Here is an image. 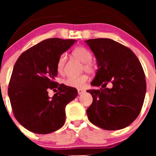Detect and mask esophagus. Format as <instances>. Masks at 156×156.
<instances>
[{
  "mask_svg": "<svg viewBox=\"0 0 156 156\" xmlns=\"http://www.w3.org/2000/svg\"><path fill=\"white\" fill-rule=\"evenodd\" d=\"M77 91H78V94H83L84 92V90H82V89H77Z\"/></svg>",
  "mask_w": 156,
  "mask_h": 156,
  "instance_id": "esophagus-1",
  "label": "esophagus"
}]
</instances>
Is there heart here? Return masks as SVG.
Masks as SVG:
<instances>
[{
    "label": "heart",
    "mask_w": 156,
    "mask_h": 156,
    "mask_svg": "<svg viewBox=\"0 0 156 156\" xmlns=\"http://www.w3.org/2000/svg\"><path fill=\"white\" fill-rule=\"evenodd\" d=\"M72 54L76 59L83 62L82 71H86L89 73H92L94 72V65L91 61L92 59V55L89 50L84 47H78L74 49ZM66 59H67V55L65 53L60 55L57 59V71L60 73L63 72ZM87 80H88V76L84 74L77 76H69L63 80V83L67 87L80 89L84 87Z\"/></svg>",
    "instance_id": "obj_1"
}]
</instances>
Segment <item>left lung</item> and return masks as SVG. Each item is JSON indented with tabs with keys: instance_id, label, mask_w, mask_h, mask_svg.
Returning a JSON list of instances; mask_svg holds the SVG:
<instances>
[{
	"instance_id": "8db88e82",
	"label": "left lung",
	"mask_w": 156,
	"mask_h": 156,
	"mask_svg": "<svg viewBox=\"0 0 156 156\" xmlns=\"http://www.w3.org/2000/svg\"><path fill=\"white\" fill-rule=\"evenodd\" d=\"M94 54L98 69L93 97L87 114L91 123L101 129H122L135 121L141 111L146 91V76L140 61L129 48L108 38L85 41ZM108 83L112 88H107Z\"/></svg>"
}]
</instances>
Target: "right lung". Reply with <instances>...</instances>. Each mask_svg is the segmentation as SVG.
<instances>
[{"mask_svg":"<svg viewBox=\"0 0 156 156\" xmlns=\"http://www.w3.org/2000/svg\"><path fill=\"white\" fill-rule=\"evenodd\" d=\"M75 42L57 37L44 40L17 59L8 93L15 117L28 131L50 133L65 123V107L76 97L77 90L54 80L59 57ZM49 89L57 91L52 98L48 96Z\"/></svg>","mask_w":156,"mask_h":156,"instance_id":"1","label":"right lung"}]
</instances>
